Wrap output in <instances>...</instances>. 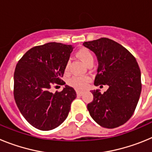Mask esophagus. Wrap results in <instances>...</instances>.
Here are the masks:
<instances>
[{
    "label": "esophagus",
    "mask_w": 152,
    "mask_h": 152,
    "mask_svg": "<svg viewBox=\"0 0 152 152\" xmlns=\"http://www.w3.org/2000/svg\"><path fill=\"white\" fill-rule=\"evenodd\" d=\"M83 91H77V95H78V96H81V95L83 94Z\"/></svg>",
    "instance_id": "1"
}]
</instances>
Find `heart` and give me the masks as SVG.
<instances>
[{
  "instance_id": "b5f03b06",
  "label": "heart",
  "mask_w": 152,
  "mask_h": 152,
  "mask_svg": "<svg viewBox=\"0 0 152 152\" xmlns=\"http://www.w3.org/2000/svg\"><path fill=\"white\" fill-rule=\"evenodd\" d=\"M77 56L88 65L94 61V55L88 49L81 48L77 52ZM69 68V61L65 65V71L68 72ZM90 81V77L88 76H75L69 80V84L77 90H82L87 87Z\"/></svg>"
}]
</instances>
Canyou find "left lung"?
I'll use <instances>...</instances> for the list:
<instances>
[{
    "label": "left lung",
    "instance_id": "left-lung-1",
    "mask_svg": "<svg viewBox=\"0 0 152 152\" xmlns=\"http://www.w3.org/2000/svg\"><path fill=\"white\" fill-rule=\"evenodd\" d=\"M83 45L97 58L94 85L109 87L103 94L100 90L91 91L94 99L88 104L90 115L102 127H119L131 118L140 97L139 64L125 47L108 38L84 42Z\"/></svg>",
    "mask_w": 152,
    "mask_h": 152
}]
</instances>
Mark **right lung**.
I'll use <instances>...</instances> for the list:
<instances>
[{"instance_id": "right-lung-1", "label": "right lung", "mask_w": 152, "mask_h": 152, "mask_svg": "<svg viewBox=\"0 0 152 152\" xmlns=\"http://www.w3.org/2000/svg\"><path fill=\"white\" fill-rule=\"evenodd\" d=\"M72 50V45L49 42L28 50L17 64L14 100L21 114L35 128L52 130L68 117L77 96L75 89L65 85L55 94L50 89L65 84L61 78Z\"/></svg>"}]
</instances>
